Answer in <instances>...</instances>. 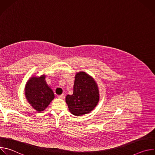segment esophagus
<instances>
[{
    "label": "esophagus",
    "instance_id": "obj_1",
    "mask_svg": "<svg viewBox=\"0 0 155 155\" xmlns=\"http://www.w3.org/2000/svg\"><path fill=\"white\" fill-rule=\"evenodd\" d=\"M58 98L59 99H65V95L64 94H61V95H59L58 96Z\"/></svg>",
    "mask_w": 155,
    "mask_h": 155
}]
</instances>
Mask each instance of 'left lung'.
<instances>
[{
    "instance_id": "1",
    "label": "left lung",
    "mask_w": 155,
    "mask_h": 155,
    "mask_svg": "<svg viewBox=\"0 0 155 155\" xmlns=\"http://www.w3.org/2000/svg\"><path fill=\"white\" fill-rule=\"evenodd\" d=\"M99 101V92L94 78L84 72L76 74L73 94H68L65 102L71 113L81 116L91 112Z\"/></svg>"
}]
</instances>
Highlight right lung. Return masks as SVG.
Returning a JSON list of instances; mask_svg holds the SVG:
<instances>
[{
  "instance_id": "1",
  "label": "right lung",
  "mask_w": 155,
  "mask_h": 155,
  "mask_svg": "<svg viewBox=\"0 0 155 155\" xmlns=\"http://www.w3.org/2000/svg\"><path fill=\"white\" fill-rule=\"evenodd\" d=\"M25 93L28 102L37 112L45 110L54 98L53 90L47 84L45 75L31 77L26 83Z\"/></svg>"
}]
</instances>
